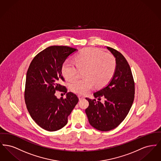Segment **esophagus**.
<instances>
[{
	"label": "esophagus",
	"instance_id": "obj_1",
	"mask_svg": "<svg viewBox=\"0 0 161 161\" xmlns=\"http://www.w3.org/2000/svg\"><path fill=\"white\" fill-rule=\"evenodd\" d=\"M78 98H79V100H81L84 98V97L83 96H81V95H78Z\"/></svg>",
	"mask_w": 161,
	"mask_h": 161
}]
</instances>
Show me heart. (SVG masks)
Wrapping results in <instances>:
<instances>
[{
    "label": "heart",
    "instance_id": "heart-1",
    "mask_svg": "<svg viewBox=\"0 0 161 161\" xmlns=\"http://www.w3.org/2000/svg\"><path fill=\"white\" fill-rule=\"evenodd\" d=\"M84 78L72 81L71 90L79 95H86L94 87H103L108 84L115 74L116 61L110 54L88 47L81 51L75 57V63L66 60L63 63L61 72L64 78L69 81L75 79L79 75L80 70H84Z\"/></svg>",
    "mask_w": 161,
    "mask_h": 161
}]
</instances>
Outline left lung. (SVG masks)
<instances>
[{
  "instance_id": "1",
  "label": "left lung",
  "mask_w": 161,
  "mask_h": 161,
  "mask_svg": "<svg viewBox=\"0 0 161 161\" xmlns=\"http://www.w3.org/2000/svg\"><path fill=\"white\" fill-rule=\"evenodd\" d=\"M116 61V69L110 83L93 93L95 99L88 100L85 112L89 122L97 130L106 131L114 129L123 122L130 111L135 98V82L130 66L123 54L107 46ZM101 97L105 99L103 104Z\"/></svg>"
}]
</instances>
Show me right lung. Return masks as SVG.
<instances>
[{
  "label": "right lung",
  "instance_id": "1",
  "mask_svg": "<svg viewBox=\"0 0 161 161\" xmlns=\"http://www.w3.org/2000/svg\"><path fill=\"white\" fill-rule=\"evenodd\" d=\"M77 49L66 46H52L37 54L28 68L25 89V101L32 119L42 129L54 131L68 123V118L78 102L72 92L62 86L64 81L61 68L66 59ZM55 91L67 93L58 99Z\"/></svg>",
  "mask_w": 161,
  "mask_h": 161
}]
</instances>
